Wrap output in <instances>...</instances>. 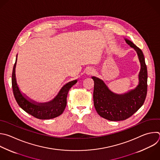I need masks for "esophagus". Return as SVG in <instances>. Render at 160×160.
<instances>
[{
  "label": "esophagus",
  "instance_id": "1",
  "mask_svg": "<svg viewBox=\"0 0 160 160\" xmlns=\"http://www.w3.org/2000/svg\"><path fill=\"white\" fill-rule=\"evenodd\" d=\"M93 73V72L92 70H88L87 72V75H91Z\"/></svg>",
  "mask_w": 160,
  "mask_h": 160
}]
</instances>
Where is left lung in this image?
I'll return each instance as SVG.
<instances>
[{"label": "left lung", "instance_id": "obj_1", "mask_svg": "<svg viewBox=\"0 0 160 160\" xmlns=\"http://www.w3.org/2000/svg\"><path fill=\"white\" fill-rule=\"evenodd\" d=\"M125 40L136 51L141 63L139 83L137 87L126 94L117 95L112 92L102 80L92 77L94 82L95 109L100 116L111 121H123L132 116L143 105L147 94L148 73L142 51L131 41Z\"/></svg>", "mask_w": 160, "mask_h": 160}]
</instances>
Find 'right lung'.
Listing matches in <instances>:
<instances>
[{"instance_id":"1","label":"right lung","mask_w":160,"mask_h":160,"mask_svg":"<svg viewBox=\"0 0 160 160\" xmlns=\"http://www.w3.org/2000/svg\"><path fill=\"white\" fill-rule=\"evenodd\" d=\"M16 62L17 58L12 70V87L14 97L19 107L27 113L39 119H50L60 116L66 108L68 92L77 80L65 85L52 101L48 103H37L29 99L19 90L16 78Z\"/></svg>"}]
</instances>
